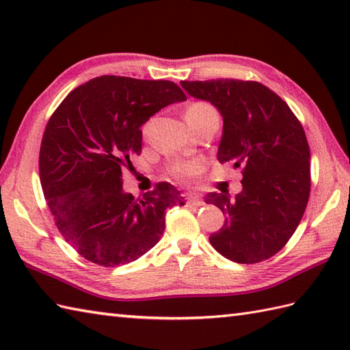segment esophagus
<instances>
[{
    "label": "esophagus",
    "instance_id": "1",
    "mask_svg": "<svg viewBox=\"0 0 350 350\" xmlns=\"http://www.w3.org/2000/svg\"><path fill=\"white\" fill-rule=\"evenodd\" d=\"M188 204L189 206H203L204 204V202H203V200L202 198H198V197H188Z\"/></svg>",
    "mask_w": 350,
    "mask_h": 350
}]
</instances>
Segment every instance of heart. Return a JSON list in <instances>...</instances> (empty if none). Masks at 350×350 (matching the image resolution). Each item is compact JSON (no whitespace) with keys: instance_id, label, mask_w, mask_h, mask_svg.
Instances as JSON below:
<instances>
[{"instance_id":"obj_1","label":"heart","mask_w":350,"mask_h":350,"mask_svg":"<svg viewBox=\"0 0 350 350\" xmlns=\"http://www.w3.org/2000/svg\"><path fill=\"white\" fill-rule=\"evenodd\" d=\"M212 114H218L217 109L209 102H204V100H197L194 103H191L187 109V120L189 124H196L197 122L203 120L204 117L207 116H212ZM200 168V163L196 161H189V162H182V163H177L171 171L177 176V177H182V179H188L192 174H196Z\"/></svg>"}]
</instances>
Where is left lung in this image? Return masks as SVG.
<instances>
[{"label":"left lung","mask_w":350,"mask_h":350,"mask_svg":"<svg viewBox=\"0 0 350 350\" xmlns=\"http://www.w3.org/2000/svg\"><path fill=\"white\" fill-rule=\"evenodd\" d=\"M211 102L224 120L218 161L242 168V191L211 192L206 203L226 213L209 241L236 263H258L284 247L299 226L310 197V147L293 111L257 81H182Z\"/></svg>","instance_id":"8db88e82"}]
</instances>
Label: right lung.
Wrapping results in <instances>:
<instances>
[{"mask_svg": "<svg viewBox=\"0 0 350 350\" xmlns=\"http://www.w3.org/2000/svg\"><path fill=\"white\" fill-rule=\"evenodd\" d=\"M187 96L171 81L103 75L72 90L44 128L39 173L58 232L81 256L113 267L159 242L165 211L183 206L168 182L135 198L123 191L122 168L141 153L143 126Z\"/></svg>", "mask_w": 350, "mask_h": 350, "instance_id": "right-lung-1", "label": "right lung"}]
</instances>
